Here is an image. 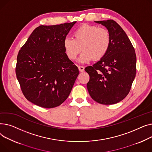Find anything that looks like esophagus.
I'll list each match as a JSON object with an SVG mask.
<instances>
[{
	"label": "esophagus",
	"mask_w": 152,
	"mask_h": 152,
	"mask_svg": "<svg viewBox=\"0 0 152 152\" xmlns=\"http://www.w3.org/2000/svg\"><path fill=\"white\" fill-rule=\"evenodd\" d=\"M78 67V69H79V70L80 71V72H84V70H85V67H84L83 66H79Z\"/></svg>",
	"instance_id": "34e87169"
}]
</instances>
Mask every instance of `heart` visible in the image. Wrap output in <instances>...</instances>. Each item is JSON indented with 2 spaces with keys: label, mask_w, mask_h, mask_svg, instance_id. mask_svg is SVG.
<instances>
[{
  "label": "heart",
  "mask_w": 152,
  "mask_h": 152,
  "mask_svg": "<svg viewBox=\"0 0 152 152\" xmlns=\"http://www.w3.org/2000/svg\"><path fill=\"white\" fill-rule=\"evenodd\" d=\"M74 39L66 37L63 47L67 58L75 60L81 52L78 61L87 63L92 59L95 61L102 59L107 52L110 44L109 31L93 25L83 24L74 32Z\"/></svg>",
  "instance_id": "1"
}]
</instances>
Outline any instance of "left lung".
<instances>
[{
    "label": "left lung",
    "instance_id": "obj_1",
    "mask_svg": "<svg viewBox=\"0 0 152 152\" xmlns=\"http://www.w3.org/2000/svg\"><path fill=\"white\" fill-rule=\"evenodd\" d=\"M110 33L105 55L85 70L90 75L87 89L91 98L104 105L117 104L128 94L136 72V55L126 34L115 21H94Z\"/></svg>",
    "mask_w": 152,
    "mask_h": 152
}]
</instances>
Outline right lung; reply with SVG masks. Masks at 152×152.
<instances>
[{"label":"right lung","mask_w":152,"mask_h":152,"mask_svg":"<svg viewBox=\"0 0 152 152\" xmlns=\"http://www.w3.org/2000/svg\"><path fill=\"white\" fill-rule=\"evenodd\" d=\"M76 23L40 26L19 51L16 75L25 97L41 107H56L69 96L79 74L63 41Z\"/></svg>","instance_id":"obj_1"}]
</instances>
